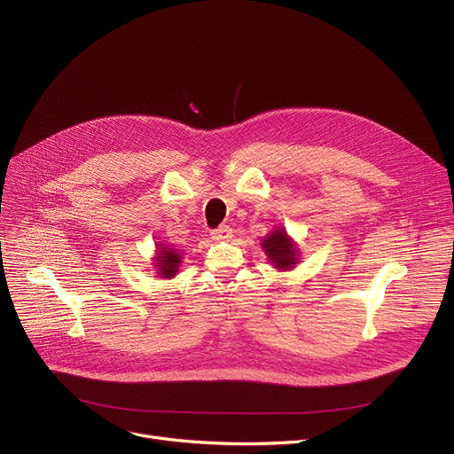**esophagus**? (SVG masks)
<instances>
[{
    "mask_svg": "<svg viewBox=\"0 0 454 454\" xmlns=\"http://www.w3.org/2000/svg\"><path fill=\"white\" fill-rule=\"evenodd\" d=\"M211 239L213 241H228L231 239V228L230 226H219L217 230L211 231Z\"/></svg>",
    "mask_w": 454,
    "mask_h": 454,
    "instance_id": "1",
    "label": "esophagus"
}]
</instances>
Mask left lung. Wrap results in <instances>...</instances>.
Returning a JSON list of instances; mask_svg holds the SVG:
<instances>
[{"mask_svg":"<svg viewBox=\"0 0 454 454\" xmlns=\"http://www.w3.org/2000/svg\"><path fill=\"white\" fill-rule=\"evenodd\" d=\"M261 248H263L265 255L278 270H291L300 263L298 245L287 233V230L281 226H276V230H272L265 237L263 243H261Z\"/></svg>","mask_w":454,"mask_h":454,"instance_id":"obj_1","label":"left lung"}]
</instances>
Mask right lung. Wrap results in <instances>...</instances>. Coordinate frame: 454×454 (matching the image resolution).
Wrapping results in <instances>:
<instances>
[{
	"mask_svg": "<svg viewBox=\"0 0 454 454\" xmlns=\"http://www.w3.org/2000/svg\"><path fill=\"white\" fill-rule=\"evenodd\" d=\"M182 252L178 248H175L173 245H165V243H158L156 247V255L153 257V267L156 270V274L163 279H171L178 274L180 263H182Z\"/></svg>",
	"mask_w": 454,
	"mask_h": 454,
	"instance_id": "add662e5",
	"label": "right lung"
}]
</instances>
